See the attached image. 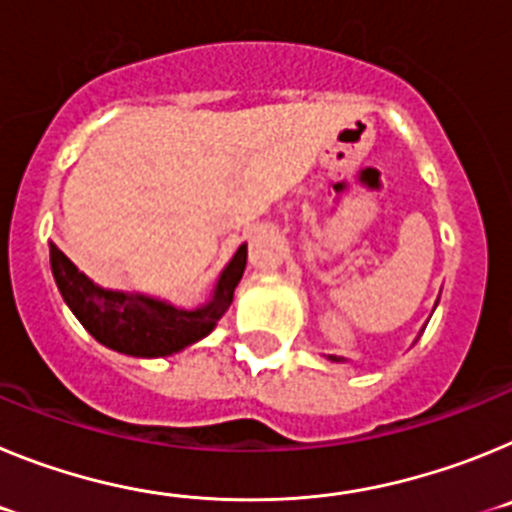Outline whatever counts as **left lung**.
Returning a JSON list of instances; mask_svg holds the SVG:
<instances>
[{
    "label": "left lung",
    "mask_w": 512,
    "mask_h": 512,
    "mask_svg": "<svg viewBox=\"0 0 512 512\" xmlns=\"http://www.w3.org/2000/svg\"><path fill=\"white\" fill-rule=\"evenodd\" d=\"M436 305H438V302H436ZM415 341H418V338H415ZM328 359L336 361V364H338V361H346V359H343V356H328Z\"/></svg>",
    "instance_id": "left-lung-1"
}]
</instances>
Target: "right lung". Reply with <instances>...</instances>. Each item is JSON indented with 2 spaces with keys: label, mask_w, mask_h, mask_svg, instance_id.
Segmentation results:
<instances>
[{
  "label": "right lung",
  "mask_w": 512,
  "mask_h": 512,
  "mask_svg": "<svg viewBox=\"0 0 512 512\" xmlns=\"http://www.w3.org/2000/svg\"><path fill=\"white\" fill-rule=\"evenodd\" d=\"M246 256L248 248L243 243L220 271L210 300L200 307H176L140 292L99 287L76 269L56 243H51V271L63 302L94 341L117 354L158 359L179 354L182 348L210 336L233 302V292L246 269Z\"/></svg>",
  "instance_id": "add662e5"
}]
</instances>
